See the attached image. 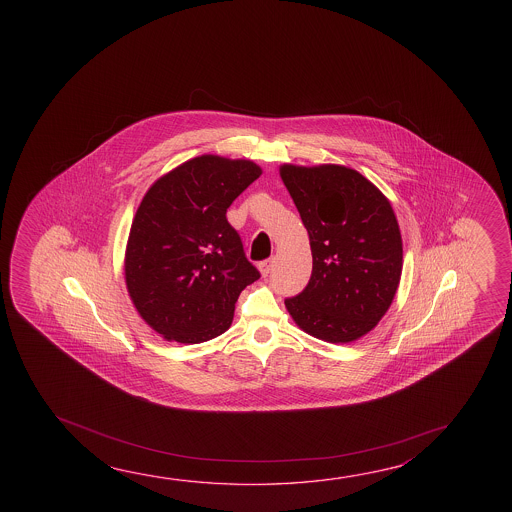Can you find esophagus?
<instances>
[{
	"label": "esophagus",
	"mask_w": 512,
	"mask_h": 512,
	"mask_svg": "<svg viewBox=\"0 0 512 512\" xmlns=\"http://www.w3.org/2000/svg\"><path fill=\"white\" fill-rule=\"evenodd\" d=\"M273 262H275L273 259H266L260 262L259 269L262 277H268L269 273H271V269H273Z\"/></svg>",
	"instance_id": "esophagus-1"
}]
</instances>
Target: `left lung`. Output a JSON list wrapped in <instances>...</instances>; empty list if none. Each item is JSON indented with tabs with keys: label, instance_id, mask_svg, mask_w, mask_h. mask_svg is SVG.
<instances>
[{
	"label": "left lung",
	"instance_id": "1",
	"mask_svg": "<svg viewBox=\"0 0 512 512\" xmlns=\"http://www.w3.org/2000/svg\"><path fill=\"white\" fill-rule=\"evenodd\" d=\"M309 232L312 275L285 300L294 323L327 343H352L377 327L402 277L393 207L368 178L337 164L280 166Z\"/></svg>",
	"mask_w": 512,
	"mask_h": 512
}]
</instances>
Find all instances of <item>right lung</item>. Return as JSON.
<instances>
[{
	"label": "right lung",
	"instance_id": "right-lung-1",
	"mask_svg": "<svg viewBox=\"0 0 512 512\" xmlns=\"http://www.w3.org/2000/svg\"><path fill=\"white\" fill-rule=\"evenodd\" d=\"M260 175L252 160L202 155L144 194L126 243V289L164 339L198 344L221 336L241 291L259 280L227 209Z\"/></svg>",
	"mask_w": 512,
	"mask_h": 512
}]
</instances>
